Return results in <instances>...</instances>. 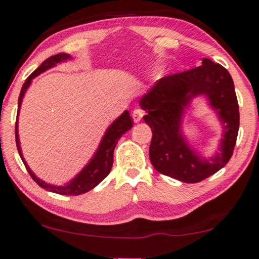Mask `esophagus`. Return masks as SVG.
<instances>
[{"instance_id": "obj_1", "label": "esophagus", "mask_w": 259, "mask_h": 259, "mask_svg": "<svg viewBox=\"0 0 259 259\" xmlns=\"http://www.w3.org/2000/svg\"><path fill=\"white\" fill-rule=\"evenodd\" d=\"M143 115H144V112L140 109V108H135V109L133 110V113H132L133 120H134L135 123H139V121L143 119Z\"/></svg>"}]
</instances>
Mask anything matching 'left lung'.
<instances>
[{
    "mask_svg": "<svg viewBox=\"0 0 259 259\" xmlns=\"http://www.w3.org/2000/svg\"><path fill=\"white\" fill-rule=\"evenodd\" d=\"M204 95L223 126L219 151L201 158L184 138L181 123L193 98ZM145 123L152 130L150 161L156 171L184 183L205 180L230 161L240 126L237 97L231 75L209 59L201 66L161 78L140 99Z\"/></svg>",
    "mask_w": 259,
    "mask_h": 259,
    "instance_id": "1",
    "label": "left lung"
}]
</instances>
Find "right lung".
Masks as SVG:
<instances>
[{"mask_svg": "<svg viewBox=\"0 0 259 259\" xmlns=\"http://www.w3.org/2000/svg\"><path fill=\"white\" fill-rule=\"evenodd\" d=\"M71 56L69 54L60 53L56 54V55L50 56L49 59H47L40 66L38 67L32 75L29 76L27 79H25L23 87H22L21 93H19L18 98V113H17V121H16V144L17 149H18L19 156H21L22 161H23L25 168L29 172V175L32 176V178L36 182L39 187L41 188L49 190V192L56 193V194L61 195H79L83 194V193L88 192V190L93 189L96 186H98L104 178L109 175L110 169H112L113 166V153H114V149L116 146V143H118L119 139L123 136L127 130H130L133 127V120L132 116L129 115V112L125 110V112L121 114L119 118H116L110 126L108 127L106 134H104L103 138H102L101 144H99L97 151H96L93 157L91 158V161L88 162L86 166L82 168V171L76 176L73 180H71L69 183L65 184V186H54V184L47 183L40 178L36 177L35 175L32 172V169L29 168V166L27 164V162L24 161L23 155H22L21 145H19V136H18V114L19 109H21L22 101H23V97L27 92L28 87L32 83V79L35 78L36 76L40 75L44 71L51 69V67L56 66L60 62H65L67 60H71Z\"/></svg>", "mask_w": 259, "mask_h": 259, "instance_id": "1", "label": "right lung"}]
</instances>
